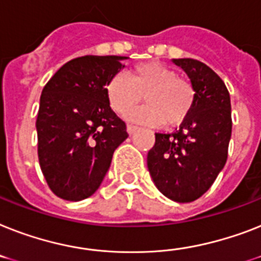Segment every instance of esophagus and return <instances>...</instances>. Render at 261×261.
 Masks as SVG:
<instances>
[{
	"mask_svg": "<svg viewBox=\"0 0 261 261\" xmlns=\"http://www.w3.org/2000/svg\"><path fill=\"white\" fill-rule=\"evenodd\" d=\"M138 130L137 126H133V124H127V133L130 135H133L135 133V131Z\"/></svg>",
	"mask_w": 261,
	"mask_h": 261,
	"instance_id": "34e87169",
	"label": "esophagus"
}]
</instances>
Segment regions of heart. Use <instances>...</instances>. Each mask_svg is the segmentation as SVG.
I'll use <instances>...</instances> for the list:
<instances>
[{
  "label": "heart",
  "mask_w": 261,
  "mask_h": 261,
  "mask_svg": "<svg viewBox=\"0 0 261 261\" xmlns=\"http://www.w3.org/2000/svg\"><path fill=\"white\" fill-rule=\"evenodd\" d=\"M145 96L148 105L132 113L127 119L150 126L178 127L192 112L196 91L188 80L166 65L149 61L135 65L128 77L116 73L106 84V96L116 114L126 115Z\"/></svg>",
  "instance_id": "b5f03b06"
}]
</instances>
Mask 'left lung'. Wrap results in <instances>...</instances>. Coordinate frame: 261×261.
Here are the masks:
<instances>
[{
	"label": "left lung",
	"instance_id": "obj_1",
	"mask_svg": "<svg viewBox=\"0 0 261 261\" xmlns=\"http://www.w3.org/2000/svg\"><path fill=\"white\" fill-rule=\"evenodd\" d=\"M171 61L190 79L196 100L178 131L156 133L147 167L165 197L192 202L213 185L225 166L232 137L230 96L221 77L204 63L194 59Z\"/></svg>",
	"mask_w": 261,
	"mask_h": 261
}]
</instances>
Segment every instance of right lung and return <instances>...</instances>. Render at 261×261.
<instances>
[{"label":"right lung","instance_id":"1","mask_svg":"<svg viewBox=\"0 0 261 261\" xmlns=\"http://www.w3.org/2000/svg\"><path fill=\"white\" fill-rule=\"evenodd\" d=\"M126 56H82L45 84L36 120L40 167L50 190L82 201L99 189L114 151L128 134L111 110L106 84Z\"/></svg>","mask_w":261,"mask_h":261}]
</instances>
